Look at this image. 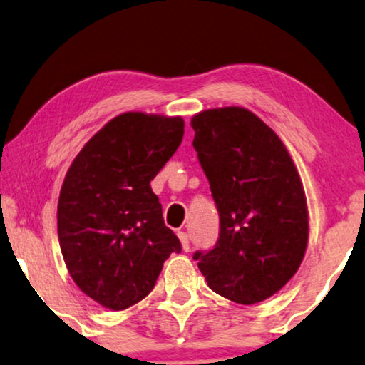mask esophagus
Returning a JSON list of instances; mask_svg holds the SVG:
<instances>
[{"instance_id":"34e87169","label":"esophagus","mask_w":365,"mask_h":365,"mask_svg":"<svg viewBox=\"0 0 365 365\" xmlns=\"http://www.w3.org/2000/svg\"><path fill=\"white\" fill-rule=\"evenodd\" d=\"M178 237H179V241H181L182 249L187 252L189 251V246H191V244H189V234L184 232V231H179L178 232Z\"/></svg>"}]
</instances>
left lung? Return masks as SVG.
I'll list each match as a JSON object with an SVG mask.
<instances>
[{
	"label": "left lung",
	"instance_id": "1",
	"mask_svg": "<svg viewBox=\"0 0 365 365\" xmlns=\"http://www.w3.org/2000/svg\"><path fill=\"white\" fill-rule=\"evenodd\" d=\"M191 126L221 219L216 247L194 254L199 271L229 301H266L291 281L307 249L309 211L296 164L246 108L206 109Z\"/></svg>",
	"mask_w": 365,
	"mask_h": 365
}]
</instances>
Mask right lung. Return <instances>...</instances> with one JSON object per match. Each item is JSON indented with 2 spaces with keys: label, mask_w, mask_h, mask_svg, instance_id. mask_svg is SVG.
I'll return each mask as SVG.
<instances>
[{
  "label": "right lung",
  "mask_w": 365,
  "mask_h": 365,
  "mask_svg": "<svg viewBox=\"0 0 365 365\" xmlns=\"http://www.w3.org/2000/svg\"><path fill=\"white\" fill-rule=\"evenodd\" d=\"M184 136L181 116L123 113L84 144L64 176L58 237L76 286L111 311L143 301L181 242L151 181Z\"/></svg>",
  "instance_id": "right-lung-1"
}]
</instances>
